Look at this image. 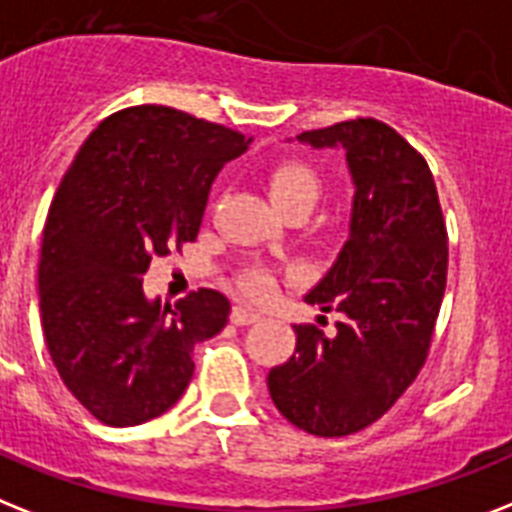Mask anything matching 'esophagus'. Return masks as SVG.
<instances>
[{
	"label": "esophagus",
	"instance_id": "1",
	"mask_svg": "<svg viewBox=\"0 0 512 512\" xmlns=\"http://www.w3.org/2000/svg\"><path fill=\"white\" fill-rule=\"evenodd\" d=\"M257 321H260V313L252 310V307L234 305V310H231V323H234V326H249V323Z\"/></svg>",
	"mask_w": 512,
	"mask_h": 512
}]
</instances>
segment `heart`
I'll use <instances>...</instances> for the list:
<instances>
[{
  "label": "heart",
  "instance_id": "1",
  "mask_svg": "<svg viewBox=\"0 0 512 512\" xmlns=\"http://www.w3.org/2000/svg\"><path fill=\"white\" fill-rule=\"evenodd\" d=\"M268 191L273 202L281 210L292 207H313L318 194H321V176L313 165L302 160H281L276 162L268 173ZM242 289L249 297H268L273 292V276L265 268H249L242 276Z\"/></svg>",
  "mask_w": 512,
  "mask_h": 512
}]
</instances>
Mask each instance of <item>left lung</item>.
I'll list each match as a JSON object with an SVG mask.
<instances>
[{
  "label": "left lung",
  "instance_id": "8db88e82",
  "mask_svg": "<svg viewBox=\"0 0 512 512\" xmlns=\"http://www.w3.org/2000/svg\"><path fill=\"white\" fill-rule=\"evenodd\" d=\"M299 141L342 147L355 181L350 239L305 297L342 321L334 334L294 326V355L270 368L268 389L297 429L350 436L400 400L429 357L447 286V226L429 162L392 126L344 120Z\"/></svg>",
  "mask_w": 512,
  "mask_h": 512
}]
</instances>
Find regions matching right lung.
Listing matches in <instances>:
<instances>
[{"instance_id": "right-lung-1", "label": "right lung", "mask_w": 512, "mask_h": 512, "mask_svg": "<svg viewBox=\"0 0 512 512\" xmlns=\"http://www.w3.org/2000/svg\"><path fill=\"white\" fill-rule=\"evenodd\" d=\"M249 144L189 112L136 105L102 120L62 178L41 236V328L62 384L105 426L176 405L194 344L228 323L215 289L170 310L144 297L141 276L197 239L213 178Z\"/></svg>"}]
</instances>
